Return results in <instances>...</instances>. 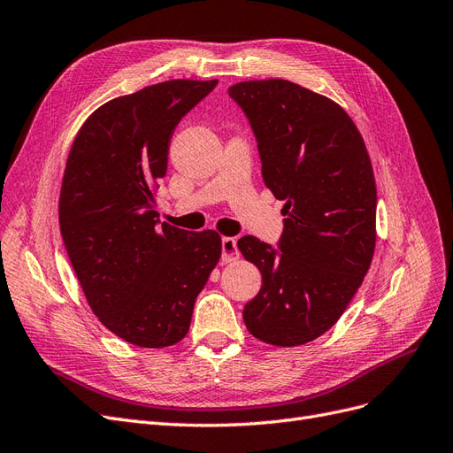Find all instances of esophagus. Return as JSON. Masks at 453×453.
I'll return each mask as SVG.
<instances>
[{"instance_id":"obj_1","label":"esophagus","mask_w":453,"mask_h":453,"mask_svg":"<svg viewBox=\"0 0 453 453\" xmlns=\"http://www.w3.org/2000/svg\"><path fill=\"white\" fill-rule=\"evenodd\" d=\"M239 248H237V241L233 237H224L222 239V261L224 263H231L239 259Z\"/></svg>"}]
</instances>
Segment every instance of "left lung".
Here are the masks:
<instances>
[{
    "label": "left lung",
    "instance_id": "obj_1",
    "mask_svg": "<svg viewBox=\"0 0 453 453\" xmlns=\"http://www.w3.org/2000/svg\"><path fill=\"white\" fill-rule=\"evenodd\" d=\"M256 134L261 173L281 209L278 250L246 235L237 246L263 286L244 306L254 338L276 347L313 342L338 323L375 252L377 187L349 113L289 80L229 88Z\"/></svg>",
    "mask_w": 453,
    "mask_h": 453
}]
</instances>
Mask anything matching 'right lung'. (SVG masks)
Here are the masks:
<instances>
[{
	"instance_id": "1",
	"label": "right lung",
	"mask_w": 453,
	"mask_h": 453,
	"mask_svg": "<svg viewBox=\"0 0 453 453\" xmlns=\"http://www.w3.org/2000/svg\"><path fill=\"white\" fill-rule=\"evenodd\" d=\"M218 80H170L117 96L78 130L59 194V227L93 313L121 340L179 343L222 256L212 229L157 227V182L179 121Z\"/></svg>"
}]
</instances>
